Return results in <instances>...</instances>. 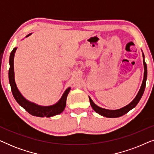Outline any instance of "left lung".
Returning a JSON list of instances; mask_svg holds the SVG:
<instances>
[{
    "instance_id": "8db88e82",
    "label": "left lung",
    "mask_w": 154,
    "mask_h": 154,
    "mask_svg": "<svg viewBox=\"0 0 154 154\" xmlns=\"http://www.w3.org/2000/svg\"><path fill=\"white\" fill-rule=\"evenodd\" d=\"M143 57H144V60H143V62H144V79H143V82L142 84V86H141V88L139 91L138 94H137L136 97L134 99V100L132 101L131 103H130L129 104L125 106L123 108L118 109V110H108V109H102L99 107L98 106L94 104V103L92 102V100L89 97L90 99V105H91L92 108L94 109V111H95L97 113H98L99 114L103 116L104 117H108V118H117L123 116L125 113H127L128 111L131 110L132 109H133L134 106H136V105L138 104V102H140V100L142 98L143 95V93L144 92L145 86H146V81L147 79V66L146 62H144V56L143 54Z\"/></svg>"
}]
</instances>
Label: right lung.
I'll list each match as a JSON object with an SVG mask.
<instances>
[{
	"instance_id": "add662e5",
	"label": "right lung",
	"mask_w": 154,
	"mask_h": 154,
	"mask_svg": "<svg viewBox=\"0 0 154 154\" xmlns=\"http://www.w3.org/2000/svg\"><path fill=\"white\" fill-rule=\"evenodd\" d=\"M30 34H29L27 36ZM17 48H14L12 51L10 53V69H9V82L10 87H11V90L13 94L14 99L21 106H22L27 112L30 114L35 116L38 117H51L53 116L57 115L59 113H61L64 111V109L66 106V97L68 95L71 88H69L66 89L64 93L63 94L62 98L57 103V104L52 105V106H41L38 105L34 104V103L29 102L26 100L24 97H23L17 88L15 81H14V56Z\"/></svg>"
}]
</instances>
